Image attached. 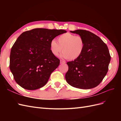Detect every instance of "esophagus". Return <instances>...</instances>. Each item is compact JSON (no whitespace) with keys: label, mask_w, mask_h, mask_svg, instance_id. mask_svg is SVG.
<instances>
[{"label":"esophagus","mask_w":121,"mask_h":121,"mask_svg":"<svg viewBox=\"0 0 121 121\" xmlns=\"http://www.w3.org/2000/svg\"><path fill=\"white\" fill-rule=\"evenodd\" d=\"M65 61L61 60H60V64H65Z\"/></svg>","instance_id":"esophagus-1"}]
</instances>
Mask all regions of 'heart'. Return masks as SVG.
<instances>
[{
    "label": "heart",
    "instance_id": "obj_1",
    "mask_svg": "<svg viewBox=\"0 0 121 121\" xmlns=\"http://www.w3.org/2000/svg\"><path fill=\"white\" fill-rule=\"evenodd\" d=\"M57 42L55 40L50 42V49L52 54L57 56L63 49V53L61 57L69 60H77L81 56L85 46L82 37L69 33L60 36L57 38Z\"/></svg>",
    "mask_w": 121,
    "mask_h": 121
}]
</instances>
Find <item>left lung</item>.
Returning a JSON list of instances; mask_svg holds the SVG:
<instances>
[{"label": "left lung", "mask_w": 121, "mask_h": 121, "mask_svg": "<svg viewBox=\"0 0 121 121\" xmlns=\"http://www.w3.org/2000/svg\"><path fill=\"white\" fill-rule=\"evenodd\" d=\"M70 32L82 37L85 46L81 56L67 63L69 69L65 80L69 85L77 88H93L100 83L108 72L111 60L108 46L89 31L77 30Z\"/></svg>", "instance_id": "obj_1"}]
</instances>
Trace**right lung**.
<instances>
[{"label": "right lung", "instance_id": "add662e5", "mask_svg": "<svg viewBox=\"0 0 121 121\" xmlns=\"http://www.w3.org/2000/svg\"><path fill=\"white\" fill-rule=\"evenodd\" d=\"M64 30L36 28L22 33L10 51L9 68L14 80L23 88L33 90L44 86L60 65L50 43Z\"/></svg>", "mask_w": 121, "mask_h": 121}]
</instances>
